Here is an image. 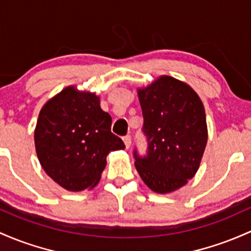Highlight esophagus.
I'll use <instances>...</instances> for the list:
<instances>
[{"instance_id":"obj_1","label":"esophagus","mask_w":251,"mask_h":251,"mask_svg":"<svg viewBox=\"0 0 251 251\" xmlns=\"http://www.w3.org/2000/svg\"><path fill=\"white\" fill-rule=\"evenodd\" d=\"M123 140H124V143H125L126 149H128L131 147V136H125L123 138Z\"/></svg>"}]
</instances>
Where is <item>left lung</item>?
I'll use <instances>...</instances> for the list:
<instances>
[{
	"label": "left lung",
	"instance_id": "8db88e82",
	"mask_svg": "<svg viewBox=\"0 0 251 251\" xmlns=\"http://www.w3.org/2000/svg\"><path fill=\"white\" fill-rule=\"evenodd\" d=\"M137 90L148 153L139 157L134 150V166L151 191L175 192L197 174L205 152L208 134L202 101L191 85L167 75Z\"/></svg>",
	"mask_w": 251,
	"mask_h": 251
}]
</instances>
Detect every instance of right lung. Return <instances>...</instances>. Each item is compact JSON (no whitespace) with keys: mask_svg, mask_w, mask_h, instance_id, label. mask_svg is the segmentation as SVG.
Wrapping results in <instances>:
<instances>
[{"mask_svg":"<svg viewBox=\"0 0 251 251\" xmlns=\"http://www.w3.org/2000/svg\"><path fill=\"white\" fill-rule=\"evenodd\" d=\"M112 118L100 107V96L69 85L43 106L34 130L41 167L70 192L94 188L111 151L125 144L111 132Z\"/></svg>","mask_w":251,"mask_h":251,"instance_id":"add662e5","label":"right lung"}]
</instances>
